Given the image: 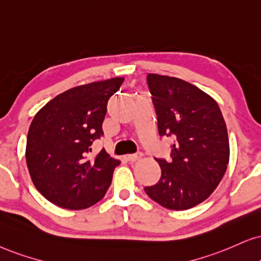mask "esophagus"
I'll list each match as a JSON object with an SVG mask.
<instances>
[{
	"label": "esophagus",
	"instance_id": "obj_1",
	"mask_svg": "<svg viewBox=\"0 0 261 261\" xmlns=\"http://www.w3.org/2000/svg\"><path fill=\"white\" fill-rule=\"evenodd\" d=\"M142 158V154L141 153H137V154H130V155H126L125 156V159L127 161H130V163H135V161L140 160Z\"/></svg>",
	"mask_w": 261,
	"mask_h": 261
}]
</instances>
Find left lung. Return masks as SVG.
Instances as JSON below:
<instances>
[{
	"label": "left lung",
	"instance_id": "8db88e82",
	"mask_svg": "<svg viewBox=\"0 0 261 261\" xmlns=\"http://www.w3.org/2000/svg\"><path fill=\"white\" fill-rule=\"evenodd\" d=\"M160 136L176 137L172 160L156 159L159 182L147 195L165 208L189 210L216 190L225 174L230 144L225 120L216 100L194 84L169 75L147 77Z\"/></svg>",
	"mask_w": 261,
	"mask_h": 261
}]
</instances>
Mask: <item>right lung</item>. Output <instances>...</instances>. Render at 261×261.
<instances>
[{"instance_id": "1", "label": "right lung", "mask_w": 261, "mask_h": 261, "mask_svg": "<svg viewBox=\"0 0 261 261\" xmlns=\"http://www.w3.org/2000/svg\"><path fill=\"white\" fill-rule=\"evenodd\" d=\"M123 77L68 89L43 106L30 125L26 164L36 189L67 210L98 202L112 183L119 160L102 149L89 159L90 146L103 135L107 102Z\"/></svg>"}]
</instances>
